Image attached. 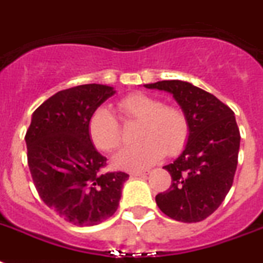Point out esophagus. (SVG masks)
Instances as JSON below:
<instances>
[{
    "label": "esophagus",
    "mask_w": 263,
    "mask_h": 263,
    "mask_svg": "<svg viewBox=\"0 0 263 263\" xmlns=\"http://www.w3.org/2000/svg\"><path fill=\"white\" fill-rule=\"evenodd\" d=\"M148 173L147 172H132L129 176L134 177V178H138V177H146Z\"/></svg>",
    "instance_id": "esophagus-1"
}]
</instances>
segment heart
<instances>
[{"label": "heart", "instance_id": "obj_1", "mask_svg": "<svg viewBox=\"0 0 263 263\" xmlns=\"http://www.w3.org/2000/svg\"><path fill=\"white\" fill-rule=\"evenodd\" d=\"M117 109L128 120L142 121L139 131L140 146L123 148L113 157L115 167L125 172H140L161 161L165 153L177 155L189 139V121L182 109L165 104L151 96L134 93L117 102ZM87 132L98 150L112 151L121 142L120 125L106 108L91 113Z\"/></svg>", "mask_w": 263, "mask_h": 263}]
</instances>
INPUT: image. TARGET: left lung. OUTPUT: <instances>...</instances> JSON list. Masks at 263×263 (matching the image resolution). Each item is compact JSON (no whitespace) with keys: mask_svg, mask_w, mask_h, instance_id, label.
<instances>
[{"mask_svg":"<svg viewBox=\"0 0 263 263\" xmlns=\"http://www.w3.org/2000/svg\"><path fill=\"white\" fill-rule=\"evenodd\" d=\"M147 89L173 95L189 121V139L181 155L163 166L172 186L155 201L166 216L197 223L216 211L234 182L240 134L235 116L226 104L185 81H159Z\"/></svg>","mask_w":263,"mask_h":263,"instance_id":"1","label":"left lung"}]
</instances>
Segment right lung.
Masks as SVG:
<instances>
[{"label":"right lung","instance_id":"right-lung-1","mask_svg":"<svg viewBox=\"0 0 263 263\" xmlns=\"http://www.w3.org/2000/svg\"><path fill=\"white\" fill-rule=\"evenodd\" d=\"M116 90L87 83L58 91L32 115L28 166L44 204L74 226H96L116 212L128 174H101L106 158L87 132L91 113Z\"/></svg>","mask_w":263,"mask_h":263}]
</instances>
